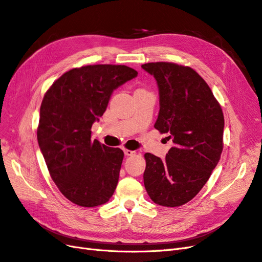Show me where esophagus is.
Here are the masks:
<instances>
[{"label": "esophagus", "instance_id": "1", "mask_svg": "<svg viewBox=\"0 0 262 262\" xmlns=\"http://www.w3.org/2000/svg\"><path fill=\"white\" fill-rule=\"evenodd\" d=\"M136 154H137V152H136V150L124 149V155H125V156H133V155H136Z\"/></svg>", "mask_w": 262, "mask_h": 262}]
</instances>
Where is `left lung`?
Masks as SVG:
<instances>
[{
	"label": "left lung",
	"mask_w": 262,
	"mask_h": 262,
	"mask_svg": "<svg viewBox=\"0 0 262 262\" xmlns=\"http://www.w3.org/2000/svg\"><path fill=\"white\" fill-rule=\"evenodd\" d=\"M142 69L154 76L158 87L155 129L168 133L173 143L164 160L144 155V186L154 203L180 207L198 194L220 161L223 112L209 85L191 68L152 62Z\"/></svg>",
	"instance_id": "left-lung-1"
}]
</instances>
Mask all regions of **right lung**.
Wrapping results in <instances>:
<instances>
[{
    "label": "right lung",
    "mask_w": 262,
    "mask_h": 262,
    "mask_svg": "<svg viewBox=\"0 0 262 262\" xmlns=\"http://www.w3.org/2000/svg\"><path fill=\"white\" fill-rule=\"evenodd\" d=\"M137 76L136 70L125 66L72 69L42 99L39 147L61 193L80 207H98L115 192L123 152L92 141L91 129L106 112L114 91Z\"/></svg>",
    "instance_id": "obj_1"
}]
</instances>
